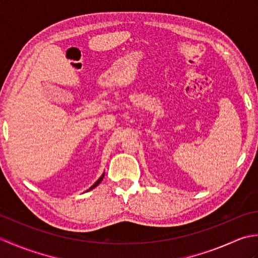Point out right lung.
<instances>
[{
	"mask_svg": "<svg viewBox=\"0 0 258 258\" xmlns=\"http://www.w3.org/2000/svg\"><path fill=\"white\" fill-rule=\"evenodd\" d=\"M104 175H105V173H103V174H102V176H101L100 178H98V179L96 180V182H95L94 184H93V186H91V187H90V189H89V190H91V189H93V188H94V187H96V186H97L98 184H100V183L102 182V179H103V177H104Z\"/></svg>",
	"mask_w": 258,
	"mask_h": 258,
	"instance_id": "right-lung-1",
	"label": "right lung"
}]
</instances>
